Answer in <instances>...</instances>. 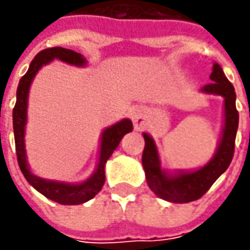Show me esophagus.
I'll return each mask as SVG.
<instances>
[{
    "instance_id": "34e87169",
    "label": "esophagus",
    "mask_w": 250,
    "mask_h": 250,
    "mask_svg": "<svg viewBox=\"0 0 250 250\" xmlns=\"http://www.w3.org/2000/svg\"><path fill=\"white\" fill-rule=\"evenodd\" d=\"M145 118H146L145 112L139 110V108L133 110V112H132V121H133V124H135L136 128H139V126H142L145 124Z\"/></svg>"
}]
</instances>
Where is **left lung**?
<instances>
[{"mask_svg":"<svg viewBox=\"0 0 250 250\" xmlns=\"http://www.w3.org/2000/svg\"><path fill=\"white\" fill-rule=\"evenodd\" d=\"M210 79L213 83L206 84L202 91L224 97V126L216 154L205 167L196 171H178L175 175L168 174L160 166L159 153L153 138L147 133H143L145 150L142 164L145 168L147 185L157 196L172 203H189L200 199L216 182L217 178L229 167L234 157L239 121L235 107V89L227 79L218 63L213 65Z\"/></svg>","mask_w":250,"mask_h":250,"instance_id":"8db88e82","label":"left lung"}]
</instances>
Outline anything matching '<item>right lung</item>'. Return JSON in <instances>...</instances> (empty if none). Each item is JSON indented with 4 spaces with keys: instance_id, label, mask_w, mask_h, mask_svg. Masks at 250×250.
<instances>
[{
    "instance_id": "add662e5",
    "label": "right lung",
    "mask_w": 250,
    "mask_h": 250,
    "mask_svg": "<svg viewBox=\"0 0 250 250\" xmlns=\"http://www.w3.org/2000/svg\"><path fill=\"white\" fill-rule=\"evenodd\" d=\"M53 60H60L75 66L86 65V60L83 58L82 54L68 50V48H62V47L45 48L34 57L27 72L24 73L22 79L19 81L18 90H16V104L12 112L16 157H18L19 168L23 177L26 178V181L42 195L60 205H82L84 202L93 199L101 190V188L105 182V172H104L105 163L114 153V150L118 147L121 139L133 129V125L130 120H122L101 133L100 156H99L97 168L93 172V175L82 184H66V182H60V181L43 179L34 175L29 168L27 160H26V150H24V128L27 122V97H29L30 84L33 82L36 73L39 72V69L43 65H47Z\"/></svg>"
}]
</instances>
